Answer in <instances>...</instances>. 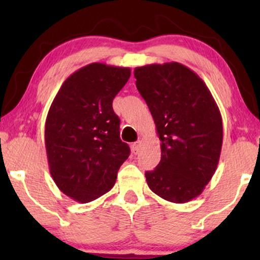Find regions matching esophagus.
Listing matches in <instances>:
<instances>
[{
  "label": "esophagus",
  "mask_w": 260,
  "mask_h": 260,
  "mask_svg": "<svg viewBox=\"0 0 260 260\" xmlns=\"http://www.w3.org/2000/svg\"><path fill=\"white\" fill-rule=\"evenodd\" d=\"M131 150H133L135 155H137L141 150V141H137V142H135V143L131 144Z\"/></svg>",
  "instance_id": "34e87169"
}]
</instances>
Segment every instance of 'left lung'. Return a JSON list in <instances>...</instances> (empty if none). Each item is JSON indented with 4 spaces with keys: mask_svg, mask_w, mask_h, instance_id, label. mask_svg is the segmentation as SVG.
<instances>
[{
    "mask_svg": "<svg viewBox=\"0 0 260 260\" xmlns=\"http://www.w3.org/2000/svg\"><path fill=\"white\" fill-rule=\"evenodd\" d=\"M161 141V161L145 173L150 189L183 204L199 197L218 167L222 119L204 80L179 62L152 63L134 71Z\"/></svg>",
    "mask_w": 260,
    "mask_h": 260,
    "instance_id": "8db88e82",
    "label": "left lung"
}]
</instances>
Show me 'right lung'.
I'll list each match as a JSON object with an SVG mask.
<instances>
[{"label":"right lung","mask_w":260,"mask_h":260,"mask_svg":"<svg viewBox=\"0 0 260 260\" xmlns=\"http://www.w3.org/2000/svg\"><path fill=\"white\" fill-rule=\"evenodd\" d=\"M131 74L127 67L93 62L67 78L49 108L45 145L60 190L81 204L111 189L129 157L112 101Z\"/></svg>","instance_id":"1"}]
</instances>
